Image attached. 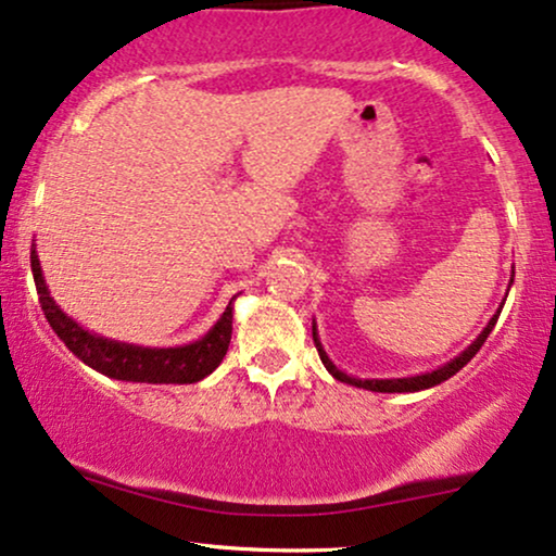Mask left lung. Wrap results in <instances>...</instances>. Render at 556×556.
<instances>
[{
    "label": "left lung",
    "instance_id": "8db88e82",
    "mask_svg": "<svg viewBox=\"0 0 556 556\" xmlns=\"http://www.w3.org/2000/svg\"><path fill=\"white\" fill-rule=\"evenodd\" d=\"M497 317H500V312L495 314V317L490 319V325L484 327V332L479 334V338H477L475 342H471V345L467 348V351H464L462 355H458V358H454L451 363H445V366H443V368H438V371H430V374H422V376H413V379H381V381H379V379H374V381H358V379H351V376H348V374L338 371V368L332 366V361L327 358V355H325V351H321V345H319V340H317V330H312V338H314V345H317V351H319V358H321V363H325L327 371H330L338 381L355 383V387L371 389V392H420V389H430V387H435V383H441V381H445V379H451V376L462 371V368L467 366V363H469L471 358H475V355L479 353V348L484 345V340H488V334L492 332V327H495Z\"/></svg>",
    "mask_w": 556,
    "mask_h": 556
}]
</instances>
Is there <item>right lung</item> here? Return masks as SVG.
I'll list each match as a JSON object with an SVG mask.
<instances>
[{
    "mask_svg": "<svg viewBox=\"0 0 556 556\" xmlns=\"http://www.w3.org/2000/svg\"><path fill=\"white\" fill-rule=\"evenodd\" d=\"M30 267L33 278H36L40 309H43L53 332L64 340V345L77 355L79 361H85L87 366L94 368V371L111 376V379L147 383H195L214 371L218 363L224 361L226 351H229L231 301L229 306H226L224 317L216 321L214 330L205 334L203 340L185 348H160V351H152V348L126 345V342H113L81 330L77 321L68 319L66 314L53 304V299L48 296L36 250L30 252Z\"/></svg>",
    "mask_w": 556,
    "mask_h": 556,
    "instance_id": "right-lung-1",
    "label": "right lung"
}]
</instances>
